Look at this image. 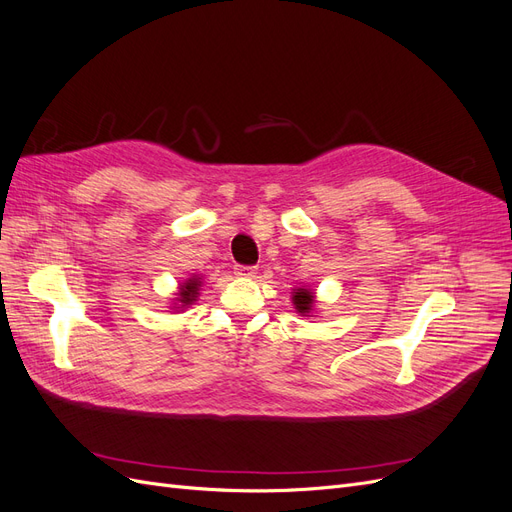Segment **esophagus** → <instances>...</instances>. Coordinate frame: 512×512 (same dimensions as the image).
<instances>
[{"instance_id":"esophagus-1","label":"esophagus","mask_w":512,"mask_h":512,"mask_svg":"<svg viewBox=\"0 0 512 512\" xmlns=\"http://www.w3.org/2000/svg\"><path fill=\"white\" fill-rule=\"evenodd\" d=\"M256 267H247V265H237L235 267V275H239V277H254L256 275Z\"/></svg>"}]
</instances>
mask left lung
<instances>
[{"instance_id":"obj_1","label":"left lung","mask_w":512,"mask_h":512,"mask_svg":"<svg viewBox=\"0 0 512 512\" xmlns=\"http://www.w3.org/2000/svg\"><path fill=\"white\" fill-rule=\"evenodd\" d=\"M292 303H294V307H297L299 314H309V309H312V303H314L312 292L305 288H299V292L292 294Z\"/></svg>"}]
</instances>
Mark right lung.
Returning <instances> with one entry per match:
<instances>
[{
  "label": "right lung",
  "mask_w": 512,
  "mask_h": 512,
  "mask_svg": "<svg viewBox=\"0 0 512 512\" xmlns=\"http://www.w3.org/2000/svg\"><path fill=\"white\" fill-rule=\"evenodd\" d=\"M198 280H188V284H185L183 288H181V292H179V301L183 303V305H190L192 301H194V297H196V290H198Z\"/></svg>",
  "instance_id": "1"
}]
</instances>
